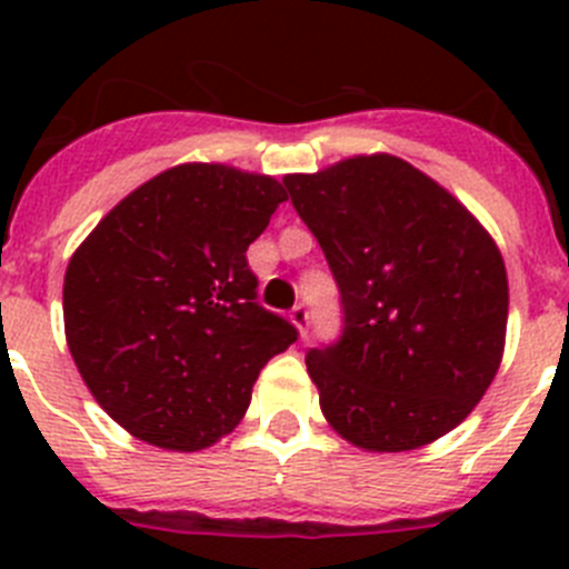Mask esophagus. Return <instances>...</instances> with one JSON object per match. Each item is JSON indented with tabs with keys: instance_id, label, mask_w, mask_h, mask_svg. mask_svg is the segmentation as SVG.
I'll list each match as a JSON object with an SVG mask.
<instances>
[{
	"instance_id": "obj_1",
	"label": "esophagus",
	"mask_w": 569,
	"mask_h": 569,
	"mask_svg": "<svg viewBox=\"0 0 569 569\" xmlns=\"http://www.w3.org/2000/svg\"><path fill=\"white\" fill-rule=\"evenodd\" d=\"M290 321H293L296 328H299V336L305 339V336H308V328H310V310L305 308V305H296V308L290 310Z\"/></svg>"
}]
</instances>
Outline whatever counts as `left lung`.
<instances>
[{
  "label": "left lung",
  "mask_w": 569,
  "mask_h": 569,
  "mask_svg": "<svg viewBox=\"0 0 569 569\" xmlns=\"http://www.w3.org/2000/svg\"><path fill=\"white\" fill-rule=\"evenodd\" d=\"M341 299V336L308 350L336 433L370 453L441 439L501 365L507 270L470 210L399 156L284 176Z\"/></svg>",
  "instance_id": "1"
}]
</instances>
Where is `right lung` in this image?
Here are the masks:
<instances>
[{"label": "right lung", "instance_id": "right-lung-1", "mask_svg": "<svg viewBox=\"0 0 569 569\" xmlns=\"http://www.w3.org/2000/svg\"><path fill=\"white\" fill-rule=\"evenodd\" d=\"M273 176L190 162L124 196L64 273V336L104 413L193 453L228 436L261 367L299 330L256 301L250 241L284 202Z\"/></svg>", "mask_w": 569, "mask_h": 569}]
</instances>
